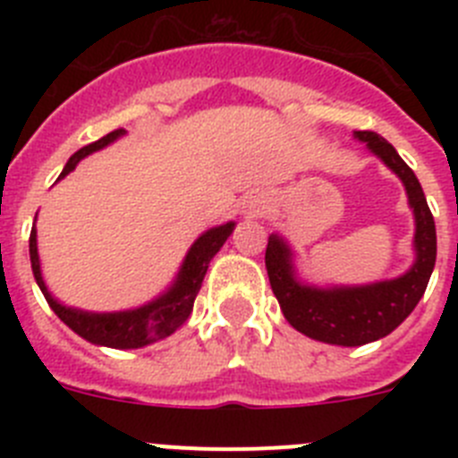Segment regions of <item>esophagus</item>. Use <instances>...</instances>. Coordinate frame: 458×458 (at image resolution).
Segmentation results:
<instances>
[{
    "label": "esophagus",
    "instance_id": "esophagus-1",
    "mask_svg": "<svg viewBox=\"0 0 458 458\" xmlns=\"http://www.w3.org/2000/svg\"><path fill=\"white\" fill-rule=\"evenodd\" d=\"M266 197H261V194H254V197H248V199L242 201V210L248 213V216H261V213H266Z\"/></svg>",
    "mask_w": 458,
    "mask_h": 458
}]
</instances>
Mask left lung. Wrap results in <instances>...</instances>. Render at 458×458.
I'll list each match as a JSON object with an SVG mask.
<instances>
[{"label":"left lung","mask_w":458,"mask_h":458,"mask_svg":"<svg viewBox=\"0 0 458 458\" xmlns=\"http://www.w3.org/2000/svg\"><path fill=\"white\" fill-rule=\"evenodd\" d=\"M355 140L365 141L402 179L408 204L415 216V264L402 277L376 282L365 286H321L302 284L295 277L293 254L286 241L277 233L268 238L266 270L284 318L298 333L317 342L337 346H362L386 337L402 326L424 295L428 277L436 266V225L428 210L418 176L402 160L390 141L371 131H355Z\"/></svg>","instance_id":"1"}]
</instances>
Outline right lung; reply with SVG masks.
Segmentation results:
<instances>
[{
	"mask_svg": "<svg viewBox=\"0 0 458 458\" xmlns=\"http://www.w3.org/2000/svg\"><path fill=\"white\" fill-rule=\"evenodd\" d=\"M121 135H125L123 128L107 132V135L100 137L98 141L87 144V147L80 148L78 153H72L59 179H64L68 172H72L75 165H78L82 157H87L89 153L107 147V144H112L114 140H119ZM233 226H236L233 222H226V225L213 226V229H208L206 233H201V236L192 242V248L188 250V254H185L183 266H181L179 275L174 279V284L169 286L163 295H157L156 301H151L148 305L137 307V310L96 314V311L72 310V307L62 305L56 298H52L46 282H43V275H40L38 248H36V226L31 229L30 236L31 270H34L36 284L40 286V291L46 295L47 305L52 307V311H55L56 317L62 318V321L71 327L72 333H78L82 339H87V342L91 344H98V346H109V349H141V346H147V344L169 337L174 330H179V327L188 321L190 311H192L194 305V298L199 293L204 275L206 270H208L210 259L220 252V248L225 245L226 238L232 236Z\"/></svg>",
	"mask_w": 458,
	"mask_h": 458,
	"instance_id": "right-lung-1",
	"label": "right lung"
}]
</instances>
